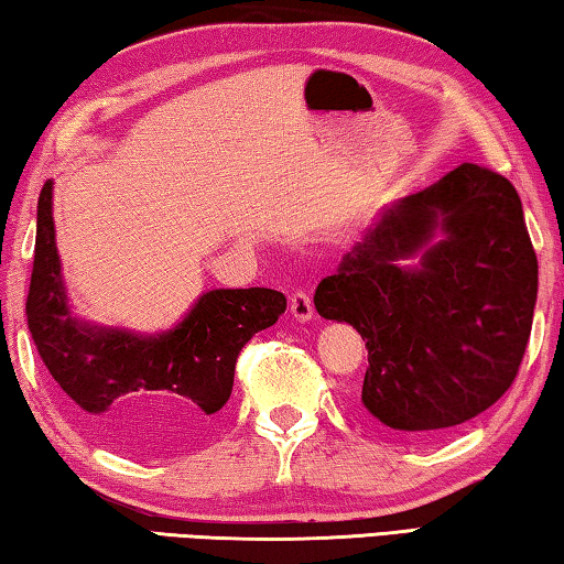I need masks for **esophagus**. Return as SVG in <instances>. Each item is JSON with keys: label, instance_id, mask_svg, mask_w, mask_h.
I'll return each instance as SVG.
<instances>
[{"label": "esophagus", "instance_id": "1", "mask_svg": "<svg viewBox=\"0 0 564 564\" xmlns=\"http://www.w3.org/2000/svg\"><path fill=\"white\" fill-rule=\"evenodd\" d=\"M289 305H291V313L295 316V321H311L313 318V301H311L308 291L295 289L291 293Z\"/></svg>", "mask_w": 564, "mask_h": 564}]
</instances>
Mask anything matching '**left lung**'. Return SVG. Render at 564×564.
<instances>
[{"label":"left lung","instance_id":"8db88e82","mask_svg":"<svg viewBox=\"0 0 564 564\" xmlns=\"http://www.w3.org/2000/svg\"><path fill=\"white\" fill-rule=\"evenodd\" d=\"M435 227L443 242L400 270ZM538 299V256L518 191L498 171L463 164L388 208L338 271L316 311L346 321L368 348L360 405L410 437L467 423L518 378Z\"/></svg>","mask_w":564,"mask_h":564}]
</instances>
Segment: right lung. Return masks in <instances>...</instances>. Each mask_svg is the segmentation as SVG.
I'll return each instance as SVG.
<instances>
[{"label": "right lung", "instance_id": "obj_1", "mask_svg": "<svg viewBox=\"0 0 564 564\" xmlns=\"http://www.w3.org/2000/svg\"><path fill=\"white\" fill-rule=\"evenodd\" d=\"M283 311L281 291L218 289L204 293L188 316L161 336L84 326L66 305L54 243L52 181L44 184L36 204L26 326L52 378L101 441L133 445L149 425L164 427L174 443L194 441L231 398L238 352ZM139 399L150 403L144 419L130 413Z\"/></svg>", "mask_w": 564, "mask_h": 564}]
</instances>
